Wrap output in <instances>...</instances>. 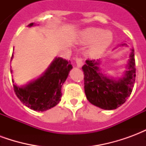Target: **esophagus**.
Listing matches in <instances>:
<instances>
[{
  "label": "esophagus",
  "instance_id": "34e87169",
  "mask_svg": "<svg viewBox=\"0 0 146 146\" xmlns=\"http://www.w3.org/2000/svg\"><path fill=\"white\" fill-rule=\"evenodd\" d=\"M76 66L78 67V68H80V67L82 66L83 64H84V62H83L82 58H76Z\"/></svg>",
  "mask_w": 146,
  "mask_h": 146
}]
</instances>
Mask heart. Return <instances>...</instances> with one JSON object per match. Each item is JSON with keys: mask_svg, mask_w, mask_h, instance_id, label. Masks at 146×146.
Returning a JSON list of instances; mask_svg holds the SVG:
<instances>
[{"mask_svg": "<svg viewBox=\"0 0 146 146\" xmlns=\"http://www.w3.org/2000/svg\"><path fill=\"white\" fill-rule=\"evenodd\" d=\"M113 33L100 28L88 27L81 30L77 35V40L84 44H92V53H101L106 51L113 42Z\"/></svg>", "mask_w": 146, "mask_h": 146, "instance_id": "heart-1", "label": "heart"}]
</instances>
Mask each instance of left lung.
Returning a JSON list of instances; mask_svg holds the SVG:
<instances>
[{
  "label": "left lung",
  "instance_id": "left-lung-1",
  "mask_svg": "<svg viewBox=\"0 0 146 146\" xmlns=\"http://www.w3.org/2000/svg\"><path fill=\"white\" fill-rule=\"evenodd\" d=\"M101 62L100 59L86 60L83 66L86 97L95 106L106 110H115L125 102L134 88L136 76L135 51L131 50L127 70L122 78L110 77L102 73L99 66Z\"/></svg>",
  "mask_w": 146,
  "mask_h": 146
}]
</instances>
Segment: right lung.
Masks as SVG:
<instances>
[{"label":"right lung","mask_w":146,"mask_h":146,"mask_svg":"<svg viewBox=\"0 0 146 146\" xmlns=\"http://www.w3.org/2000/svg\"><path fill=\"white\" fill-rule=\"evenodd\" d=\"M35 26L30 23L28 27ZM13 58V54L11 59ZM70 61L55 58L47 70L37 79L19 87L14 84V90L23 104L35 111H46L61 101L62 86L72 70ZM11 73L12 70L11 69ZM12 82L14 81L12 80Z\"/></svg>","instance_id":"right-lung-1"}]
</instances>
